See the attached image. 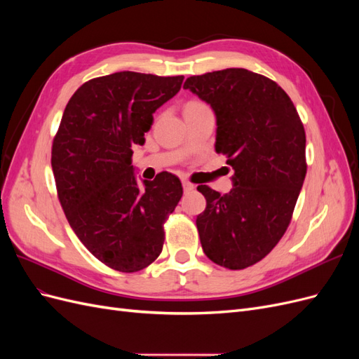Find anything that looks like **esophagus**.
<instances>
[{
	"mask_svg": "<svg viewBox=\"0 0 359 359\" xmlns=\"http://www.w3.org/2000/svg\"><path fill=\"white\" fill-rule=\"evenodd\" d=\"M182 187H184V191H191L194 189L193 184L189 181H182Z\"/></svg>",
	"mask_w": 359,
	"mask_h": 359,
	"instance_id": "esophagus-1",
	"label": "esophagus"
}]
</instances>
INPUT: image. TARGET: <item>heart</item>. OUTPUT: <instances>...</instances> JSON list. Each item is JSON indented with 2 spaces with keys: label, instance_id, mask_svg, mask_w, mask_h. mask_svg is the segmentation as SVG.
<instances>
[{
  "label": "heart",
  "instance_id": "obj_1",
  "mask_svg": "<svg viewBox=\"0 0 359 359\" xmlns=\"http://www.w3.org/2000/svg\"><path fill=\"white\" fill-rule=\"evenodd\" d=\"M201 104H203V103H199V102H190L186 107H194V106H201Z\"/></svg>",
  "mask_w": 359,
  "mask_h": 359
}]
</instances>
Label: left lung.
Masks as SVG:
<instances>
[{
    "label": "left lung",
    "mask_w": 359,
    "mask_h": 359,
    "mask_svg": "<svg viewBox=\"0 0 359 359\" xmlns=\"http://www.w3.org/2000/svg\"><path fill=\"white\" fill-rule=\"evenodd\" d=\"M184 88L211 104L215 151L233 187L198 186L206 208L196 226L203 253L227 269L262 260L285 235L307 173L306 132L290 97L266 76L226 69L190 76Z\"/></svg>",
    "instance_id": "obj_1"
}]
</instances>
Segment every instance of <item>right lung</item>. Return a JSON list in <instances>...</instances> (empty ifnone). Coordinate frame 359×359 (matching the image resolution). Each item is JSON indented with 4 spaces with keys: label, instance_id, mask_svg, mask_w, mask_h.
I'll return each mask as SVG.
<instances>
[{
    "label": "right lung",
    "instance_id": "obj_1",
    "mask_svg": "<svg viewBox=\"0 0 359 359\" xmlns=\"http://www.w3.org/2000/svg\"><path fill=\"white\" fill-rule=\"evenodd\" d=\"M184 76L118 72L79 86L52 142L60 203L90 253L115 271L136 273L160 256L163 224L182 196L177 175L160 172L139 186L133 147L144 145L153 114Z\"/></svg>",
    "mask_w": 359,
    "mask_h": 359
}]
</instances>
